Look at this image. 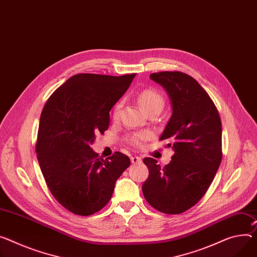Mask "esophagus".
<instances>
[{"label":"esophagus","instance_id":"obj_1","mask_svg":"<svg viewBox=\"0 0 257 257\" xmlns=\"http://www.w3.org/2000/svg\"><path fill=\"white\" fill-rule=\"evenodd\" d=\"M131 162H132L133 164H141V163H142V160H141L140 156L134 155V156L131 157Z\"/></svg>","mask_w":257,"mask_h":257}]
</instances>
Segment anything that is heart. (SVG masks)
Wrapping results in <instances>:
<instances>
[{"label":"heart","instance_id":"obj_1","mask_svg":"<svg viewBox=\"0 0 257 257\" xmlns=\"http://www.w3.org/2000/svg\"><path fill=\"white\" fill-rule=\"evenodd\" d=\"M138 100H139L140 105L146 112L154 109L162 111L165 104L164 96L161 94L159 90H156L155 88L143 89L139 93V95H138ZM121 107H122V101H118L113 106V109H112L113 119H117V118L119 117ZM150 138H151V134L147 131H143V132L128 135L125 140L130 145L137 148H141L144 146L145 142L148 141Z\"/></svg>","mask_w":257,"mask_h":257}]
</instances>
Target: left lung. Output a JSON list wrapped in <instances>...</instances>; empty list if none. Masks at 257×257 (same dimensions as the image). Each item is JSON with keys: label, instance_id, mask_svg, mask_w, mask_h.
Wrapping results in <instances>:
<instances>
[{"label": "left lung", "instance_id": "left-lung-1", "mask_svg": "<svg viewBox=\"0 0 257 257\" xmlns=\"http://www.w3.org/2000/svg\"><path fill=\"white\" fill-rule=\"evenodd\" d=\"M150 78L168 92L173 113L160 140H168L174 154L161 167L152 157L143 162L149 170L142 190L157 211L180 214L199 202L222 159L220 116L207 91L182 72H159Z\"/></svg>", "mask_w": 257, "mask_h": 257}]
</instances>
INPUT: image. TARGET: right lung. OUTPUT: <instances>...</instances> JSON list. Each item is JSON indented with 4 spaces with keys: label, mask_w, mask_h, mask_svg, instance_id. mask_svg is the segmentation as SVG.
<instances>
[{
    "label": "right lung",
    "mask_w": 257,
    "mask_h": 257,
    "mask_svg": "<svg viewBox=\"0 0 257 257\" xmlns=\"http://www.w3.org/2000/svg\"><path fill=\"white\" fill-rule=\"evenodd\" d=\"M136 74H77L47 100L39 122L37 159L55 200L70 212L88 216L103 209L116 180L130 167L116 151L103 160L91 148L95 134L110 123V110Z\"/></svg>",
    "instance_id": "1"
}]
</instances>
